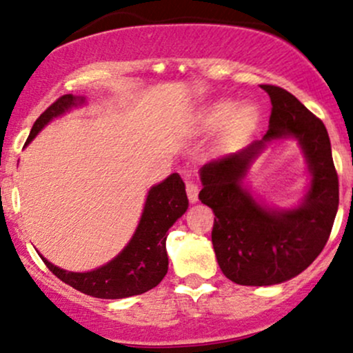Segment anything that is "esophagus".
<instances>
[{"mask_svg":"<svg viewBox=\"0 0 353 353\" xmlns=\"http://www.w3.org/2000/svg\"><path fill=\"white\" fill-rule=\"evenodd\" d=\"M185 190H188L189 201L192 202V204H196V202L199 201V185H197L196 182L188 181L185 182Z\"/></svg>","mask_w":353,"mask_h":353,"instance_id":"obj_1","label":"esophagus"}]
</instances>
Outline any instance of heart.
Masks as SVG:
<instances>
[{"mask_svg":"<svg viewBox=\"0 0 353 353\" xmlns=\"http://www.w3.org/2000/svg\"><path fill=\"white\" fill-rule=\"evenodd\" d=\"M228 119V134L230 137L245 136L257 128L261 121V109L249 101L237 106L232 99H219L201 109L196 123L199 129L209 131L224 124Z\"/></svg>","mask_w":353,"mask_h":353,"instance_id":"heart-1","label":"heart"}]
</instances>
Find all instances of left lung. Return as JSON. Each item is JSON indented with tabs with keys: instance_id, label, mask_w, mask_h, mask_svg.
<instances>
[{
	"instance_id": "8db88e82",
	"label": "left lung",
	"mask_w": 353,
	"mask_h": 353,
	"mask_svg": "<svg viewBox=\"0 0 353 353\" xmlns=\"http://www.w3.org/2000/svg\"><path fill=\"white\" fill-rule=\"evenodd\" d=\"M262 89L272 101L269 131L199 169V199L216 216L217 264L229 281L254 287L275 285L303 272L329 241L339 209V177L325 125L285 89ZM289 139L301 149L310 182L297 205L281 208L254 196L248 171L275 140Z\"/></svg>"
}]
</instances>
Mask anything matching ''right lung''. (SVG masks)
Instances as JSON below:
<instances>
[{"mask_svg": "<svg viewBox=\"0 0 353 353\" xmlns=\"http://www.w3.org/2000/svg\"><path fill=\"white\" fill-rule=\"evenodd\" d=\"M84 104H86V98L74 94H64L63 98L52 103L36 119L24 148L52 119ZM188 208L189 199L185 194V184L179 174L174 172L148 190L143 214L137 222L134 234L124 245V249L106 264L88 272H71V270L51 264L41 254L39 257L56 277L71 285L72 289L91 297L125 299L131 295L144 294L154 289L168 274L169 257L165 250L168 230L172 228L177 219L184 216Z\"/></svg>", "mask_w": 353, "mask_h": 353, "instance_id": "add662e5", "label": "right lung"}]
</instances>
